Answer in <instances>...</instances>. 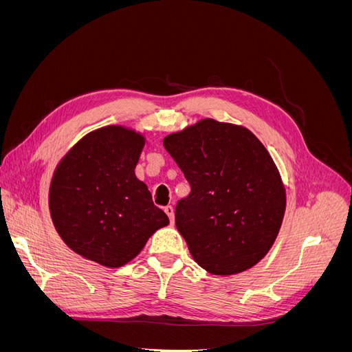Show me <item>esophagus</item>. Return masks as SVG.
I'll return each mask as SVG.
<instances>
[{
    "label": "esophagus",
    "mask_w": 352,
    "mask_h": 352,
    "mask_svg": "<svg viewBox=\"0 0 352 352\" xmlns=\"http://www.w3.org/2000/svg\"><path fill=\"white\" fill-rule=\"evenodd\" d=\"M164 212L168 216L170 223H173L175 221V208L172 206H167V207H164Z\"/></svg>",
    "instance_id": "obj_1"
}]
</instances>
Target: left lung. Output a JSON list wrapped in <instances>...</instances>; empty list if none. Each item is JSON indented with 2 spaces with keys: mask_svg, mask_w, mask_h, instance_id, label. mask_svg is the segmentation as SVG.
Masks as SVG:
<instances>
[{
  "mask_svg": "<svg viewBox=\"0 0 352 352\" xmlns=\"http://www.w3.org/2000/svg\"><path fill=\"white\" fill-rule=\"evenodd\" d=\"M190 194L176 206V228L192 258L230 276L265 257L282 225L286 192L264 145L247 127L202 119L163 140Z\"/></svg>",
  "mask_w": 352,
  "mask_h": 352,
  "instance_id": "1",
  "label": "left lung"
}]
</instances>
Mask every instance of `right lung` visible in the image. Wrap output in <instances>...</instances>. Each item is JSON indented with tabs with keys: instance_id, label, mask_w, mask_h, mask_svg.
<instances>
[{
	"instance_id": "right-lung-1",
	"label": "right lung",
	"mask_w": 352,
	"mask_h": 352,
	"mask_svg": "<svg viewBox=\"0 0 352 352\" xmlns=\"http://www.w3.org/2000/svg\"><path fill=\"white\" fill-rule=\"evenodd\" d=\"M145 136L124 126L85 135L60 160L48 194L60 238L83 258L117 269L168 225L150 190L135 175Z\"/></svg>"
}]
</instances>
